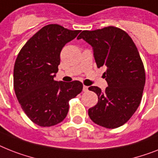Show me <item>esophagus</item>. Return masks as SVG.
I'll return each instance as SVG.
<instances>
[{"label": "esophagus", "mask_w": 158, "mask_h": 158, "mask_svg": "<svg viewBox=\"0 0 158 158\" xmlns=\"http://www.w3.org/2000/svg\"><path fill=\"white\" fill-rule=\"evenodd\" d=\"M83 91H84V92L88 91V86H86V85H83Z\"/></svg>", "instance_id": "34e87169"}]
</instances>
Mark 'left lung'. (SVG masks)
Here are the masks:
<instances>
[{"instance_id":"obj_1","label":"left lung","mask_w":158,"mask_h":158,"mask_svg":"<svg viewBox=\"0 0 158 158\" xmlns=\"http://www.w3.org/2000/svg\"><path fill=\"white\" fill-rule=\"evenodd\" d=\"M90 44L98 68L106 67L103 73L108 87L89 89L97 94L98 103L89 109L91 120L106 128L124 124L137 110L145 84V72L137 48L124 31L114 27L83 31L77 40Z\"/></svg>"}]
</instances>
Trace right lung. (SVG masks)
Segmentation results:
<instances>
[{
  "mask_svg": "<svg viewBox=\"0 0 158 158\" xmlns=\"http://www.w3.org/2000/svg\"><path fill=\"white\" fill-rule=\"evenodd\" d=\"M80 32L48 25L18 53L14 69V91L23 111L35 124L51 127L62 122L69 112V101L82 91L79 81L54 80L62 48Z\"/></svg>",
  "mask_w": 158,
  "mask_h": 158,
  "instance_id": "1",
  "label": "right lung"
}]
</instances>
